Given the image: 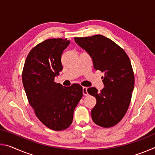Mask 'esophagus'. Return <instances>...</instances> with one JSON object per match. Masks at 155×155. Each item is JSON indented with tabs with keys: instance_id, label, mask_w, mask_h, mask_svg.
Instances as JSON below:
<instances>
[{
	"instance_id": "34e87169",
	"label": "esophagus",
	"mask_w": 155,
	"mask_h": 155,
	"mask_svg": "<svg viewBox=\"0 0 155 155\" xmlns=\"http://www.w3.org/2000/svg\"><path fill=\"white\" fill-rule=\"evenodd\" d=\"M87 90V87H83V94L84 96H88V92Z\"/></svg>"
}]
</instances>
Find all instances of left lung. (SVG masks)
Listing matches in <instances>:
<instances>
[{
  "instance_id": "8db88e82",
  "label": "left lung",
  "mask_w": 155,
  "mask_h": 155,
  "mask_svg": "<svg viewBox=\"0 0 155 155\" xmlns=\"http://www.w3.org/2000/svg\"><path fill=\"white\" fill-rule=\"evenodd\" d=\"M74 39L91 56L94 69L104 74L102 78L104 87L101 92L96 87L87 89L96 99L91 118L101 127H114L127 113L134 88V72L129 57L121 47L103 35Z\"/></svg>"
}]
</instances>
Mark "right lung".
Returning <instances> with one entry per match:
<instances>
[{
    "label": "right lung",
    "instance_id": "1",
    "mask_svg": "<svg viewBox=\"0 0 155 155\" xmlns=\"http://www.w3.org/2000/svg\"><path fill=\"white\" fill-rule=\"evenodd\" d=\"M67 39L51 38L31 50L22 70V83L28 103L37 117L54 130L71 125L75 107L83 96L79 84L64 87L54 82L63 69L61 57L69 45Z\"/></svg>",
    "mask_w": 155,
    "mask_h": 155
}]
</instances>
